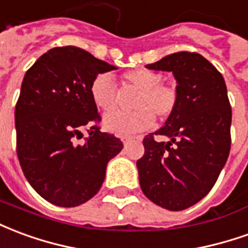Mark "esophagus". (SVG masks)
<instances>
[{"mask_svg":"<svg viewBox=\"0 0 248 248\" xmlns=\"http://www.w3.org/2000/svg\"><path fill=\"white\" fill-rule=\"evenodd\" d=\"M121 140H123V143H124V145H127V144L129 143L131 140H132V138H127V136H124V138L121 139Z\"/></svg>","mask_w":248,"mask_h":248,"instance_id":"1","label":"esophagus"}]
</instances>
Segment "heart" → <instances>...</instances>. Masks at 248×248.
<instances>
[{
	"instance_id": "b5f03b06",
	"label": "heart",
	"mask_w": 248,
	"mask_h": 248,
	"mask_svg": "<svg viewBox=\"0 0 248 248\" xmlns=\"http://www.w3.org/2000/svg\"><path fill=\"white\" fill-rule=\"evenodd\" d=\"M163 77L148 69L129 71L121 76L123 88L138 94L132 100L133 112L110 113L104 117V127L119 135H132L145 131L154 125L156 115L160 120H167L173 115L179 103L176 88L161 84ZM91 96L94 105L109 113L119 105V91L112 77L101 73L93 78Z\"/></svg>"
}]
</instances>
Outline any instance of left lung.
Returning a JSON list of instances; mask_svg holds the SVG:
<instances>
[{
  "mask_svg": "<svg viewBox=\"0 0 248 248\" xmlns=\"http://www.w3.org/2000/svg\"><path fill=\"white\" fill-rule=\"evenodd\" d=\"M172 72L179 103L166 125L143 140L139 182L144 195L170 211H182L208 194L231 148V105L222 73L202 54L177 52L147 65ZM170 141L156 142L155 135Z\"/></svg>",
  "mask_w": 248,
  "mask_h": 248,
  "instance_id": "obj_1",
  "label": "left lung"
}]
</instances>
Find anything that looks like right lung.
Returning <instances> with one entry per match:
<instances>
[{
	"label": "right lung",
	"instance_id": "obj_1",
	"mask_svg": "<svg viewBox=\"0 0 248 248\" xmlns=\"http://www.w3.org/2000/svg\"><path fill=\"white\" fill-rule=\"evenodd\" d=\"M113 69L84 49L59 46L25 73L15 112L17 156L28 182L52 204L76 207L92 199L108 161L123 149L120 139L100 131L91 96L93 78ZM81 129L88 138L78 144Z\"/></svg>",
	"mask_w": 248,
	"mask_h": 248
}]
</instances>
